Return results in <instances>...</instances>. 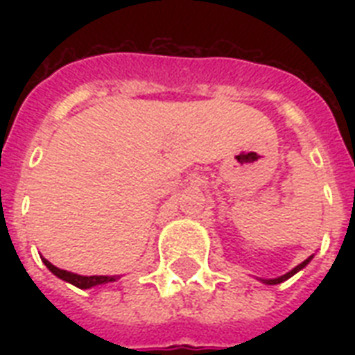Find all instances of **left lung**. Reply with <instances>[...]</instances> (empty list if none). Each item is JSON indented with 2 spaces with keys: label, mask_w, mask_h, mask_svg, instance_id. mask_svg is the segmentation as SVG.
Listing matches in <instances>:
<instances>
[{
  "label": "left lung",
  "mask_w": 355,
  "mask_h": 355,
  "mask_svg": "<svg viewBox=\"0 0 355 355\" xmlns=\"http://www.w3.org/2000/svg\"><path fill=\"white\" fill-rule=\"evenodd\" d=\"M311 258H313V256H309L308 259H304L302 263L297 265V267H295V269L289 270V272H287V275L278 276V278H270V280H261V282H263V284H267V286H276V284H282V282H286L287 278H291L293 275H297V272H298V270H300V269H304V267H306V265H308L309 261H311Z\"/></svg>",
  "instance_id": "left-lung-1"
}]
</instances>
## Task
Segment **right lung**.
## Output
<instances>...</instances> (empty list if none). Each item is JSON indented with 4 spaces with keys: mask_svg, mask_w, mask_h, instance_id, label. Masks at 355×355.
I'll use <instances>...</instances> for the list:
<instances>
[{
    "mask_svg": "<svg viewBox=\"0 0 355 355\" xmlns=\"http://www.w3.org/2000/svg\"><path fill=\"white\" fill-rule=\"evenodd\" d=\"M44 265H46L47 269L51 270L53 275L58 276L60 280L69 282V284H73L75 287H79V289H90L94 286H101V284H108V282H116L119 276H80L75 275V272H69V270H62L55 267L53 263H49L46 258H42Z\"/></svg>",
    "mask_w": 355,
    "mask_h": 355,
    "instance_id": "right-lung-1",
    "label": "right lung"
}]
</instances>
